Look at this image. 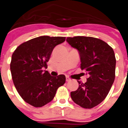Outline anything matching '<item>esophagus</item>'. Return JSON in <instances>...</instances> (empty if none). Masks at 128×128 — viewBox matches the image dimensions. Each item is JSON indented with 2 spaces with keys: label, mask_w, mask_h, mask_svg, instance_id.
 <instances>
[{
  "label": "esophagus",
  "mask_w": 128,
  "mask_h": 128,
  "mask_svg": "<svg viewBox=\"0 0 128 128\" xmlns=\"http://www.w3.org/2000/svg\"><path fill=\"white\" fill-rule=\"evenodd\" d=\"M71 80V78L68 77H66V82H70Z\"/></svg>",
  "instance_id": "34e87169"
}]
</instances>
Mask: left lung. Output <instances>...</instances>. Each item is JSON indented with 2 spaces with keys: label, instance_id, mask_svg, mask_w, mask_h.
<instances>
[{
  "label": "left lung",
  "instance_id": "1",
  "mask_svg": "<svg viewBox=\"0 0 128 128\" xmlns=\"http://www.w3.org/2000/svg\"><path fill=\"white\" fill-rule=\"evenodd\" d=\"M66 41L78 50L81 69L89 76L85 83L77 81L78 88L71 92V98L81 107L91 109L104 100L114 82L116 58L114 50L104 41L94 37H67Z\"/></svg>",
  "mask_w": 128,
  "mask_h": 128
}]
</instances>
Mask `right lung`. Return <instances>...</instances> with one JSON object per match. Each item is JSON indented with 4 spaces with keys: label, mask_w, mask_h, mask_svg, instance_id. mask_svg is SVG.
Returning <instances> with one entry per match:
<instances>
[{
    "label": "right lung",
    "mask_w": 128,
    "mask_h": 128,
    "mask_svg": "<svg viewBox=\"0 0 128 128\" xmlns=\"http://www.w3.org/2000/svg\"><path fill=\"white\" fill-rule=\"evenodd\" d=\"M66 37L41 36L22 43L14 50L10 64L14 84L24 100L35 108L54 98L58 88L66 82V76H51L46 68L53 49L64 42Z\"/></svg>",
    "instance_id": "1"
}]
</instances>
